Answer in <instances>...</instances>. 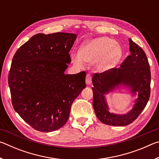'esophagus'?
<instances>
[{
  "mask_svg": "<svg viewBox=\"0 0 159 159\" xmlns=\"http://www.w3.org/2000/svg\"><path fill=\"white\" fill-rule=\"evenodd\" d=\"M85 83L87 85H90L91 83H92V77H91L90 74H87L85 78Z\"/></svg>",
  "mask_w": 159,
  "mask_h": 159,
  "instance_id": "34e87169",
  "label": "esophagus"
}]
</instances>
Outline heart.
Instances as JSON below:
<instances>
[{"instance_id": "heart-1", "label": "heart", "mask_w": 159, "mask_h": 159, "mask_svg": "<svg viewBox=\"0 0 159 159\" xmlns=\"http://www.w3.org/2000/svg\"><path fill=\"white\" fill-rule=\"evenodd\" d=\"M121 55V47L114 39L100 37L86 41L80 48V53L73 54L71 58L78 66H81L83 61L89 63L98 61L97 68L99 71H105L114 66Z\"/></svg>"}]
</instances>
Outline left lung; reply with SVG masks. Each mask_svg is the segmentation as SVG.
Wrapping results in <instances>:
<instances>
[{
	"instance_id": "8db88e82",
	"label": "left lung",
	"mask_w": 159,
	"mask_h": 159,
	"mask_svg": "<svg viewBox=\"0 0 159 159\" xmlns=\"http://www.w3.org/2000/svg\"><path fill=\"white\" fill-rule=\"evenodd\" d=\"M130 55L120 64L103 73L93 76V108L98 119L106 125L125 126L133 123L145 108L150 97L151 71L147 55L142 48L129 39ZM123 87L132 96L138 95L133 108L125 115L111 113L106 95Z\"/></svg>"
}]
</instances>
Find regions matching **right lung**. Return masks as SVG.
I'll return each mask as SVG.
<instances>
[{"label":"right lung","mask_w":159,"mask_h":159,"mask_svg":"<svg viewBox=\"0 0 159 159\" xmlns=\"http://www.w3.org/2000/svg\"><path fill=\"white\" fill-rule=\"evenodd\" d=\"M77 35L38 34L15 52L8 76L15 111L35 130L48 133L65 125L71 104L86 87L85 71L65 74Z\"/></svg>","instance_id":"obj_1"}]
</instances>
